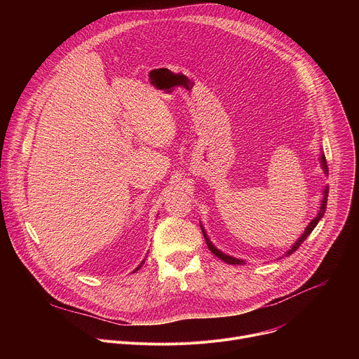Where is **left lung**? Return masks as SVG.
Returning <instances> with one entry per match:
<instances>
[{
  "label": "left lung",
  "instance_id": "1",
  "mask_svg": "<svg viewBox=\"0 0 359 359\" xmlns=\"http://www.w3.org/2000/svg\"><path fill=\"white\" fill-rule=\"evenodd\" d=\"M320 163H321V168H323V170H324V173L325 175H328V168H327V161H325V155L324 153H321V158H320ZM327 200H328V186H325L324 187V190H323V200H321V204H320V210H318V213H317V216L310 222V224L305 227V230H304V233L298 237V240L291 245V248L284 254L285 257L287 255H291L301 244H302V241L309 237L310 234H311V231L316 229V226L318 224V222L323 219V216H324V213H325V210H327ZM200 227H201V231H203V236H204V240H206V243H208V247H209V250L215 254V255H217V257L220 259V260H223L224 263H227V264H245V262L244 260H240V259H236V257H233V255H229V254H224L223 251H220L219 248H216L215 247V244L210 241V238H209V236H208V233H206V230H204V227H203V224L200 223Z\"/></svg>",
  "mask_w": 359,
  "mask_h": 359
}]
</instances>
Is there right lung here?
<instances>
[{
  "label": "right lung",
  "mask_w": 359,
  "mask_h": 359,
  "mask_svg": "<svg viewBox=\"0 0 359 359\" xmlns=\"http://www.w3.org/2000/svg\"><path fill=\"white\" fill-rule=\"evenodd\" d=\"M144 260H146V259H144ZM144 260H143V262H142V263H140V264H139V266H137V267H136V269H135V270H133V273H136V271H137V270H139V269H140V267H142V264H143V263H144Z\"/></svg>",
  "instance_id": "obj_1"
}]
</instances>
